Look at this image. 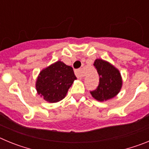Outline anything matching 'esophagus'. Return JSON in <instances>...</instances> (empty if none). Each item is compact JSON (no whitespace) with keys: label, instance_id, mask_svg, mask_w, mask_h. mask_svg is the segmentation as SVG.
<instances>
[{"label":"esophagus","instance_id":"34e87169","mask_svg":"<svg viewBox=\"0 0 149 149\" xmlns=\"http://www.w3.org/2000/svg\"><path fill=\"white\" fill-rule=\"evenodd\" d=\"M75 74H76V76H77V78H79V79H81L82 77H84V76H85V74H84V72H83L81 69H77V70H76Z\"/></svg>","mask_w":149,"mask_h":149}]
</instances>
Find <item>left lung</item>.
<instances>
[{"instance_id": "1", "label": "left lung", "mask_w": 149, "mask_h": 149, "mask_svg": "<svg viewBox=\"0 0 149 149\" xmlns=\"http://www.w3.org/2000/svg\"><path fill=\"white\" fill-rule=\"evenodd\" d=\"M94 66L100 78L97 89L90 92L92 96L99 101L114 98L120 92L122 86V78L119 69L109 62L101 59L95 60Z\"/></svg>"}]
</instances>
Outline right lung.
<instances>
[{"instance_id": "right-lung-1", "label": "right lung", "mask_w": 149, "mask_h": 149, "mask_svg": "<svg viewBox=\"0 0 149 149\" xmlns=\"http://www.w3.org/2000/svg\"><path fill=\"white\" fill-rule=\"evenodd\" d=\"M76 79L72 67L59 60L41 71L36 89L46 101L56 103L65 98Z\"/></svg>"}]
</instances>
